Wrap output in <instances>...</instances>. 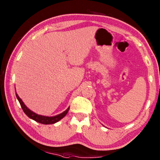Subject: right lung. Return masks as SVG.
Instances as JSON below:
<instances>
[{
  "label": "right lung",
  "instance_id": "1",
  "mask_svg": "<svg viewBox=\"0 0 160 160\" xmlns=\"http://www.w3.org/2000/svg\"><path fill=\"white\" fill-rule=\"evenodd\" d=\"M16 96L17 99L19 101L20 106H21L22 110L24 111V113H25L28 116L32 119V120H35L36 122H39L40 124H54L56 123V122H58L59 120H60L61 119L63 118L65 115H67V113H68V111H69V108H68L67 109L64 111L63 113H60L58 115H56V116H53V117H47V116H43V115H40L38 114H36L34 112L32 111L30 109L27 107L25 106V104L23 103V102L22 101V100L20 99L19 98V96H18V94L16 93Z\"/></svg>",
  "mask_w": 160,
  "mask_h": 160
}]
</instances>
